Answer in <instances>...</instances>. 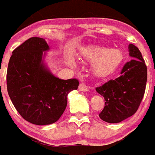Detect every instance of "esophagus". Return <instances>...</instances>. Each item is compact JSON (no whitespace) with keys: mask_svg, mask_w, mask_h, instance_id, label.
I'll use <instances>...</instances> for the list:
<instances>
[{"mask_svg":"<svg viewBox=\"0 0 155 155\" xmlns=\"http://www.w3.org/2000/svg\"><path fill=\"white\" fill-rule=\"evenodd\" d=\"M79 90H81V91H84V92H86L89 90V87L85 85L84 84L81 83L80 84V85H79Z\"/></svg>","mask_w":155,"mask_h":155,"instance_id":"34e87169","label":"esophagus"}]
</instances>
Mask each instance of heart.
<instances>
[{"instance_id": "b5f03b06", "label": "heart", "mask_w": 155, "mask_h": 155, "mask_svg": "<svg viewBox=\"0 0 155 155\" xmlns=\"http://www.w3.org/2000/svg\"><path fill=\"white\" fill-rule=\"evenodd\" d=\"M88 60L95 61L94 71L95 74L104 76L113 73L123 60V54L118 49L111 50L107 48H94L83 52Z\"/></svg>"}]
</instances>
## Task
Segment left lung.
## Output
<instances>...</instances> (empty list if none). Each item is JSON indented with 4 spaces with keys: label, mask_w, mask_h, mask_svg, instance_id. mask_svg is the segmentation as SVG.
<instances>
[{
    "label": "left lung",
    "mask_w": 155,
    "mask_h": 155,
    "mask_svg": "<svg viewBox=\"0 0 155 155\" xmlns=\"http://www.w3.org/2000/svg\"><path fill=\"white\" fill-rule=\"evenodd\" d=\"M132 59L121 69L120 76L96 88L105 104L98 116L108 123H118L134 115L144 97L147 81V67L139 48L129 45Z\"/></svg>",
    "instance_id": "1"
}]
</instances>
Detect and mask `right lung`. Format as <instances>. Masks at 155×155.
<instances>
[{"label":"right lung","mask_w":155,"mask_h":155,"mask_svg":"<svg viewBox=\"0 0 155 155\" xmlns=\"http://www.w3.org/2000/svg\"><path fill=\"white\" fill-rule=\"evenodd\" d=\"M49 47L33 37L12 52L6 73L7 91L12 104L26 121L35 125L54 123L67 105V95L77 89V79L61 80L46 69L42 51Z\"/></svg>","instance_id":"1"}]
</instances>
